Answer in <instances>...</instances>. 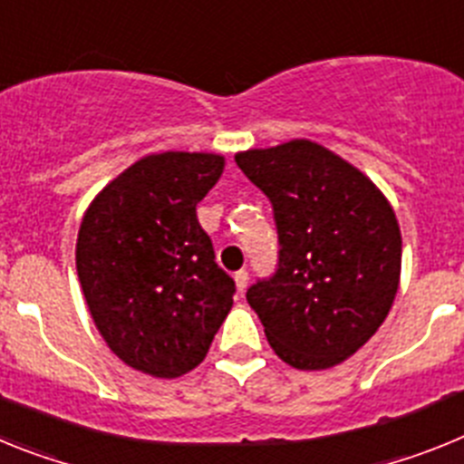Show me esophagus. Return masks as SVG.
Instances as JSON below:
<instances>
[{
    "label": "esophagus",
    "instance_id": "1",
    "mask_svg": "<svg viewBox=\"0 0 464 464\" xmlns=\"http://www.w3.org/2000/svg\"><path fill=\"white\" fill-rule=\"evenodd\" d=\"M235 283H237V290L244 293L246 285H248V272H246V269H239V272L235 274Z\"/></svg>",
    "mask_w": 464,
    "mask_h": 464
}]
</instances>
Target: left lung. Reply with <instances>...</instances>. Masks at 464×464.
I'll list each match as a JSON object with an SVG mask.
<instances>
[{"label":"left lung","mask_w":464,"mask_h":464,"mask_svg":"<svg viewBox=\"0 0 464 464\" xmlns=\"http://www.w3.org/2000/svg\"><path fill=\"white\" fill-rule=\"evenodd\" d=\"M274 207L278 269L246 299L274 353L318 372L362 348L385 321L401 274V232L383 192L309 139L235 155Z\"/></svg>","instance_id":"1"}]
</instances>
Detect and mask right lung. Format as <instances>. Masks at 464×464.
<instances>
[{
  "instance_id": "right-lung-1",
  "label": "right lung",
  "mask_w": 464,
  "mask_h": 464,
  "mask_svg": "<svg viewBox=\"0 0 464 464\" xmlns=\"http://www.w3.org/2000/svg\"><path fill=\"white\" fill-rule=\"evenodd\" d=\"M218 153H150L106 183L76 239L85 304L106 346L155 379L188 374L235 304L197 204L218 183Z\"/></svg>"
}]
</instances>
